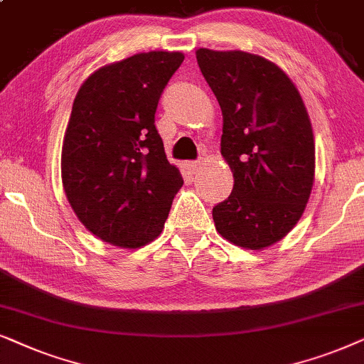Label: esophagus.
Wrapping results in <instances>:
<instances>
[{
	"instance_id": "34e87169",
	"label": "esophagus",
	"mask_w": 364,
	"mask_h": 364,
	"mask_svg": "<svg viewBox=\"0 0 364 364\" xmlns=\"http://www.w3.org/2000/svg\"><path fill=\"white\" fill-rule=\"evenodd\" d=\"M186 168L190 169L191 173H196L198 169L201 168V161H188V163H186Z\"/></svg>"
}]
</instances>
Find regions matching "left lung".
Returning a JSON list of instances; mask_svg holds the SVG:
<instances>
[{
    "mask_svg": "<svg viewBox=\"0 0 364 364\" xmlns=\"http://www.w3.org/2000/svg\"><path fill=\"white\" fill-rule=\"evenodd\" d=\"M196 60L221 106V154L235 178L213 220L232 245L263 250L293 230L311 195L306 108L291 80L264 58L200 48Z\"/></svg>",
    "mask_w": 364,
    "mask_h": 364,
    "instance_id": "left-lung-1",
    "label": "left lung"
}]
</instances>
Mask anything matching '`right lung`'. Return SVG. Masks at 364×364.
<instances>
[{
    "mask_svg": "<svg viewBox=\"0 0 364 364\" xmlns=\"http://www.w3.org/2000/svg\"><path fill=\"white\" fill-rule=\"evenodd\" d=\"M183 60L178 51L139 53L100 68L77 91L63 141V186L80 221L106 243L153 241L183 185L154 124Z\"/></svg>",
    "mask_w": 364,
    "mask_h": 364,
    "instance_id": "1",
    "label": "right lung"
}]
</instances>
